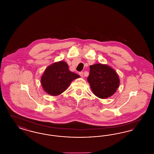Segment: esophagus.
Returning a JSON list of instances; mask_svg holds the SVG:
<instances>
[{
    "label": "esophagus",
    "instance_id": "esophagus-1",
    "mask_svg": "<svg viewBox=\"0 0 154 154\" xmlns=\"http://www.w3.org/2000/svg\"><path fill=\"white\" fill-rule=\"evenodd\" d=\"M79 74H80V76H81V77H84V76H85V75H84V73L82 72H80V73H79Z\"/></svg>",
    "mask_w": 154,
    "mask_h": 154
}]
</instances>
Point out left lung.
Segmentation results:
<instances>
[{
  "instance_id": "8db88e82",
  "label": "left lung",
  "mask_w": 154,
  "mask_h": 154,
  "mask_svg": "<svg viewBox=\"0 0 154 154\" xmlns=\"http://www.w3.org/2000/svg\"><path fill=\"white\" fill-rule=\"evenodd\" d=\"M87 80L93 93L100 99L112 96L120 85V79L116 72L106 64L97 63L91 65Z\"/></svg>"
}]
</instances>
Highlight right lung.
<instances>
[{"instance_id": "obj_1", "label": "right lung", "mask_w": 154, "mask_h": 154, "mask_svg": "<svg viewBox=\"0 0 154 154\" xmlns=\"http://www.w3.org/2000/svg\"><path fill=\"white\" fill-rule=\"evenodd\" d=\"M80 77L69 70L66 62H55L46 68L41 79L45 92L51 96H58L65 91L73 80Z\"/></svg>"}]
</instances>
